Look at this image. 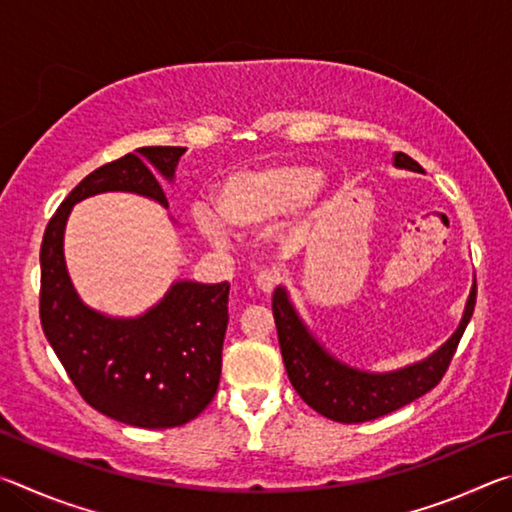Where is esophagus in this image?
Returning a JSON list of instances; mask_svg holds the SVG:
<instances>
[{
	"instance_id": "esophagus-1",
	"label": "esophagus",
	"mask_w": 512,
	"mask_h": 512,
	"mask_svg": "<svg viewBox=\"0 0 512 512\" xmlns=\"http://www.w3.org/2000/svg\"><path fill=\"white\" fill-rule=\"evenodd\" d=\"M255 284H257V289H259V291L271 293V291L275 289V284H277V275H275V271H259V273H257V277H255Z\"/></svg>"
}]
</instances>
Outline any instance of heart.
I'll use <instances>...</instances> for the list:
<instances>
[{
  "label": "heart",
  "instance_id": "b5f03b06",
  "mask_svg": "<svg viewBox=\"0 0 512 512\" xmlns=\"http://www.w3.org/2000/svg\"><path fill=\"white\" fill-rule=\"evenodd\" d=\"M325 178L309 164L273 162L225 176L214 189L212 203L219 223L235 232H257L296 210H314L325 196ZM203 235L223 244V230L210 214L196 216Z\"/></svg>",
  "mask_w": 512,
  "mask_h": 512
}]
</instances>
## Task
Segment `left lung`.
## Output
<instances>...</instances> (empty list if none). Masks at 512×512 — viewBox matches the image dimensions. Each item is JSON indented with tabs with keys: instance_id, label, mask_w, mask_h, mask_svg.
<instances>
[{
	"instance_id": "8db88e82",
	"label": "left lung",
	"mask_w": 512,
	"mask_h": 512,
	"mask_svg": "<svg viewBox=\"0 0 512 512\" xmlns=\"http://www.w3.org/2000/svg\"><path fill=\"white\" fill-rule=\"evenodd\" d=\"M393 164L397 169L422 173L420 164L400 151L393 155ZM474 302L476 280H472L470 296L452 336L429 357L386 372L361 370L329 352L300 316L284 284H277L273 291V316L284 368L296 393L325 418L352 424L381 418L429 393L443 379L454 357L456 345L472 318Z\"/></svg>"
}]
</instances>
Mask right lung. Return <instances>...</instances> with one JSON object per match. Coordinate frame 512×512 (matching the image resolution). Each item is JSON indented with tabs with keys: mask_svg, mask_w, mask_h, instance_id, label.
Here are the masks:
<instances>
[{
	"mask_svg": "<svg viewBox=\"0 0 512 512\" xmlns=\"http://www.w3.org/2000/svg\"><path fill=\"white\" fill-rule=\"evenodd\" d=\"M183 146H142L85 176L58 207L40 248V323L83 400L108 418L142 429L194 420L221 379L230 284L171 282L140 316H110L76 291L65 262V228L85 198L126 192L169 210ZM169 221H178L169 214Z\"/></svg>",
	"mask_w": 512,
	"mask_h": 512,
	"instance_id": "right-lung-1",
	"label": "right lung"
}]
</instances>
